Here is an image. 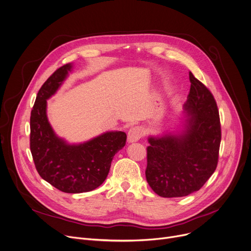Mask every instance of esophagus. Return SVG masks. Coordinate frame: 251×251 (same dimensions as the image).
<instances>
[{
	"mask_svg": "<svg viewBox=\"0 0 251 251\" xmlns=\"http://www.w3.org/2000/svg\"><path fill=\"white\" fill-rule=\"evenodd\" d=\"M143 135L144 133L141 126H132L129 128L127 132V142L128 143L137 142Z\"/></svg>",
	"mask_w": 251,
	"mask_h": 251,
	"instance_id": "34e87169",
	"label": "esophagus"
}]
</instances>
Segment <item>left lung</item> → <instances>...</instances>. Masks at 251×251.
Listing matches in <instances>:
<instances>
[{
    "label": "left lung",
    "instance_id": "obj_1",
    "mask_svg": "<svg viewBox=\"0 0 251 251\" xmlns=\"http://www.w3.org/2000/svg\"><path fill=\"white\" fill-rule=\"evenodd\" d=\"M184 110L189 117L180 132L151 136L147 148V180L162 198H180L200 190L214 173L221 141L216 101L189 72Z\"/></svg>",
    "mask_w": 251,
    "mask_h": 251
}]
</instances>
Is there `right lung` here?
Returning a JSON list of instances; mask_svg holds the SVG:
<instances>
[{
  "label": "right lung",
  "mask_w": 251,
  "mask_h": 251,
  "mask_svg": "<svg viewBox=\"0 0 251 251\" xmlns=\"http://www.w3.org/2000/svg\"><path fill=\"white\" fill-rule=\"evenodd\" d=\"M71 69V64L61 67L40 89L31 111L30 148L43 179L63 192L81 193L105 180L114 155L126 146V134L108 131L79 145H69L55 135L47 118V100L58 91Z\"/></svg>",
  "instance_id": "obj_1"
}]
</instances>
